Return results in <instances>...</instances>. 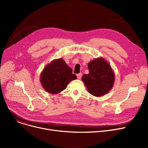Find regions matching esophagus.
Masks as SVG:
<instances>
[{
  "instance_id": "obj_1",
  "label": "esophagus",
  "mask_w": 148,
  "mask_h": 148,
  "mask_svg": "<svg viewBox=\"0 0 148 148\" xmlns=\"http://www.w3.org/2000/svg\"><path fill=\"white\" fill-rule=\"evenodd\" d=\"M82 76V73H79V74H77V79H80Z\"/></svg>"
}]
</instances>
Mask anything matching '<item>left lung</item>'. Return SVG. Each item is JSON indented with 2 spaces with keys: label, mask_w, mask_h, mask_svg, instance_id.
Returning a JSON list of instances; mask_svg holds the SVG:
<instances>
[{
  "label": "left lung",
  "mask_w": 148,
  "mask_h": 148,
  "mask_svg": "<svg viewBox=\"0 0 148 148\" xmlns=\"http://www.w3.org/2000/svg\"><path fill=\"white\" fill-rule=\"evenodd\" d=\"M89 74H84L82 80L89 93L95 97H102L113 88L115 75L110 64L103 57L89 62Z\"/></svg>",
  "instance_id": "left-lung-1"
}]
</instances>
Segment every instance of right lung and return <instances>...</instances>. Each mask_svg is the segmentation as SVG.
I'll return each mask as SVG.
<instances>
[{"instance_id": "right-lung-1", "label": "right lung", "mask_w": 148, "mask_h": 148, "mask_svg": "<svg viewBox=\"0 0 148 148\" xmlns=\"http://www.w3.org/2000/svg\"><path fill=\"white\" fill-rule=\"evenodd\" d=\"M77 79L62 58L56 59L44 66L40 74V82L44 89L56 94L65 89L70 82Z\"/></svg>"}]
</instances>
